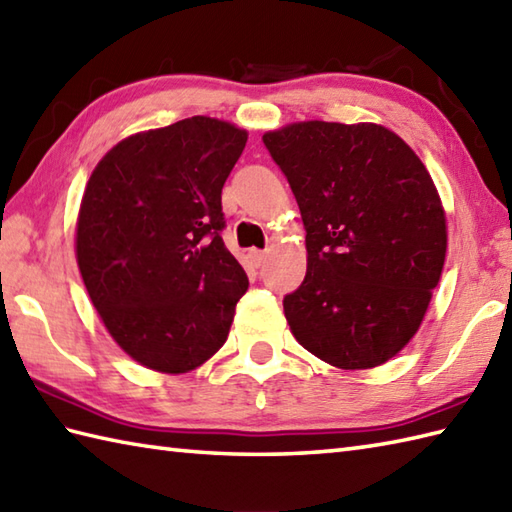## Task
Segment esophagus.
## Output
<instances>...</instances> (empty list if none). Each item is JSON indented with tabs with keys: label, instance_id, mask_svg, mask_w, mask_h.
Masks as SVG:
<instances>
[{
	"label": "esophagus",
	"instance_id": "esophagus-1",
	"mask_svg": "<svg viewBox=\"0 0 512 512\" xmlns=\"http://www.w3.org/2000/svg\"><path fill=\"white\" fill-rule=\"evenodd\" d=\"M248 257H250V262H253L255 266H262L264 264V259H266V250H250L248 253Z\"/></svg>",
	"mask_w": 512,
	"mask_h": 512
}]
</instances>
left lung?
<instances>
[{"mask_svg": "<svg viewBox=\"0 0 512 512\" xmlns=\"http://www.w3.org/2000/svg\"><path fill=\"white\" fill-rule=\"evenodd\" d=\"M264 145L306 226V279L284 297L292 334L334 367L387 363L418 332L447 255L427 167L374 123H292Z\"/></svg>", "mask_w": 512, "mask_h": 512, "instance_id": "obj_1", "label": "left lung"}]
</instances>
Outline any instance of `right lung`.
<instances>
[{"mask_svg":"<svg viewBox=\"0 0 512 512\" xmlns=\"http://www.w3.org/2000/svg\"><path fill=\"white\" fill-rule=\"evenodd\" d=\"M248 134L191 116L121 140L76 220V264L107 332L149 369L184 374L224 345L248 277L224 246L222 187Z\"/></svg>","mask_w":512,"mask_h":512,"instance_id":"1","label":"right lung"}]
</instances>
